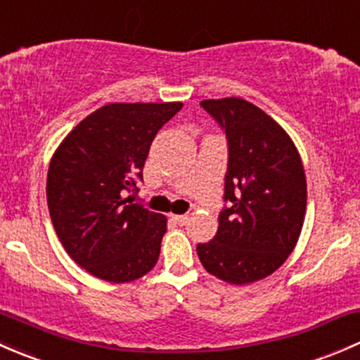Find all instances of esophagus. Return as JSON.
<instances>
[{
    "instance_id": "1",
    "label": "esophagus",
    "mask_w": 360,
    "mask_h": 360,
    "mask_svg": "<svg viewBox=\"0 0 360 360\" xmlns=\"http://www.w3.org/2000/svg\"><path fill=\"white\" fill-rule=\"evenodd\" d=\"M172 220L179 225H185L188 221V214H172Z\"/></svg>"
}]
</instances>
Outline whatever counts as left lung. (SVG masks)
<instances>
[{"mask_svg": "<svg viewBox=\"0 0 360 360\" xmlns=\"http://www.w3.org/2000/svg\"><path fill=\"white\" fill-rule=\"evenodd\" d=\"M227 136V173L218 231L198 244L218 279L248 284L276 272L295 250L307 210L302 159L283 128L243 98L202 100Z\"/></svg>", "mask_w": 360, "mask_h": 360, "instance_id": "8db88e82", "label": "left lung"}]
</instances>
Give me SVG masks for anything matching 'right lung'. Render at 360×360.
Here are the masks:
<instances>
[{"mask_svg": "<svg viewBox=\"0 0 360 360\" xmlns=\"http://www.w3.org/2000/svg\"><path fill=\"white\" fill-rule=\"evenodd\" d=\"M184 107L109 103L84 117L53 154L46 201L69 257L91 276L131 283L155 265L166 218L133 201L150 143Z\"/></svg>", "mask_w": 360, "mask_h": 360, "instance_id": "obj_1", "label": "right lung"}]
</instances>
